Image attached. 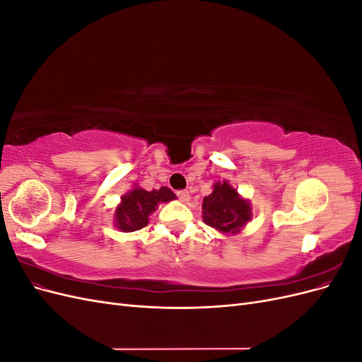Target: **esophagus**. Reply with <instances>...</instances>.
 I'll return each instance as SVG.
<instances>
[{
    "label": "esophagus",
    "instance_id": "34e87169",
    "mask_svg": "<svg viewBox=\"0 0 362 362\" xmlns=\"http://www.w3.org/2000/svg\"><path fill=\"white\" fill-rule=\"evenodd\" d=\"M177 196H178L181 202H189V201H190V193H189L187 190H180V192H177Z\"/></svg>",
    "mask_w": 362,
    "mask_h": 362
}]
</instances>
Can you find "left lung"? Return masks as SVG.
Instances as JSON below:
<instances>
[{"mask_svg":"<svg viewBox=\"0 0 362 362\" xmlns=\"http://www.w3.org/2000/svg\"><path fill=\"white\" fill-rule=\"evenodd\" d=\"M204 222L222 233H238L250 218V205L226 181L214 184V190L202 204Z\"/></svg>","mask_w":362,"mask_h":362,"instance_id":"1","label":"left lung"}]
</instances>
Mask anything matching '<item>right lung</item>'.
<instances>
[{"label":"right lung","instance_id":"right-lung-1","mask_svg":"<svg viewBox=\"0 0 362 362\" xmlns=\"http://www.w3.org/2000/svg\"><path fill=\"white\" fill-rule=\"evenodd\" d=\"M172 199H175V193L168 187L152 192L134 189L124 196L122 204L116 208V226L120 231H137L148 225V216L160 202H169Z\"/></svg>","mask_w":362,"mask_h":362}]
</instances>
